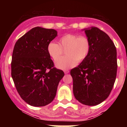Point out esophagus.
I'll return each instance as SVG.
<instances>
[{
    "mask_svg": "<svg viewBox=\"0 0 127 127\" xmlns=\"http://www.w3.org/2000/svg\"><path fill=\"white\" fill-rule=\"evenodd\" d=\"M64 74H68L69 72V70H64Z\"/></svg>",
    "mask_w": 127,
    "mask_h": 127,
    "instance_id": "1",
    "label": "esophagus"
}]
</instances>
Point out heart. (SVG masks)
Returning a JSON list of instances; mask_svg holds the SVG:
<instances>
[{
    "label": "heart",
    "instance_id": "obj_1",
    "mask_svg": "<svg viewBox=\"0 0 127 127\" xmlns=\"http://www.w3.org/2000/svg\"><path fill=\"white\" fill-rule=\"evenodd\" d=\"M91 50L90 40L85 35L75 34L64 35L58 40V44L50 42L47 45V52L54 61H56L65 50L66 56L56 63L58 68L68 69L78 63L84 61L89 55Z\"/></svg>",
    "mask_w": 127,
    "mask_h": 127
}]
</instances>
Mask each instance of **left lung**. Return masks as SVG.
<instances>
[{
	"label": "left lung",
	"mask_w": 127,
	"mask_h": 127,
	"mask_svg": "<svg viewBox=\"0 0 127 127\" xmlns=\"http://www.w3.org/2000/svg\"><path fill=\"white\" fill-rule=\"evenodd\" d=\"M91 43L89 55L71 70L73 93L83 104L96 106L111 93L117 75V51L109 35L96 27L85 29Z\"/></svg>",
	"instance_id": "left-lung-1"
}]
</instances>
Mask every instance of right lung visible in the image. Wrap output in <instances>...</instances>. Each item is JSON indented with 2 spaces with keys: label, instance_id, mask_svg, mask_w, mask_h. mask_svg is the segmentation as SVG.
Masks as SVG:
<instances>
[{
  "label": "right lung",
  "instance_id": "1",
  "mask_svg": "<svg viewBox=\"0 0 127 127\" xmlns=\"http://www.w3.org/2000/svg\"><path fill=\"white\" fill-rule=\"evenodd\" d=\"M57 36L53 29L35 27L17 40L11 63V77L21 98L32 106H44L54 99L64 75L55 67L47 45Z\"/></svg>",
  "mask_w": 127,
  "mask_h": 127
}]
</instances>
